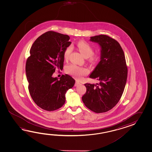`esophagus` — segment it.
Segmentation results:
<instances>
[{"label": "esophagus", "instance_id": "1", "mask_svg": "<svg viewBox=\"0 0 152 152\" xmlns=\"http://www.w3.org/2000/svg\"><path fill=\"white\" fill-rule=\"evenodd\" d=\"M80 84V83H79V81L76 80L75 81V86H77L78 85H79Z\"/></svg>", "mask_w": 152, "mask_h": 152}]
</instances>
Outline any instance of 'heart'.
Masks as SVG:
<instances>
[{
  "label": "heart",
  "mask_w": 152,
  "mask_h": 152,
  "mask_svg": "<svg viewBox=\"0 0 152 152\" xmlns=\"http://www.w3.org/2000/svg\"><path fill=\"white\" fill-rule=\"evenodd\" d=\"M77 47L79 51L85 58H87L90 57L91 61L94 63H97L99 61L101 58L100 53L92 54L94 53V48L90 44L86 41H81L77 43ZM71 50L72 48L71 46H68V47L66 48L64 54L65 58H68ZM66 72L68 74L72 75L77 78H80L83 75H86L88 73V71L86 68L80 67L73 64L67 66L66 67Z\"/></svg>",
  "instance_id": "heart-1"
}]
</instances>
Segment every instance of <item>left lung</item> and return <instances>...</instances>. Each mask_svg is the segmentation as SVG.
Here are the masks:
<instances>
[{"mask_svg": "<svg viewBox=\"0 0 152 152\" xmlns=\"http://www.w3.org/2000/svg\"><path fill=\"white\" fill-rule=\"evenodd\" d=\"M90 41L100 45V61L89 76L98 83L84 84L86 92L82 100L94 113H105L116 105L124 90L128 75L125 55L120 43L108 36L91 37Z\"/></svg>", "mask_w": 152, "mask_h": 152, "instance_id": "8db88e82", "label": "left lung"}]
</instances>
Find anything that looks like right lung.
Segmentation results:
<instances>
[{
	"mask_svg": "<svg viewBox=\"0 0 152 152\" xmlns=\"http://www.w3.org/2000/svg\"><path fill=\"white\" fill-rule=\"evenodd\" d=\"M70 37L54 31L42 34L33 43L26 62L29 93L37 105L49 111L57 110L66 101L65 94L73 87L75 80L68 75L58 80L53 77L55 69L62 70L65 49Z\"/></svg>",
	"mask_w": 152,
	"mask_h": 152,
	"instance_id": "obj_1",
	"label": "right lung"
}]
</instances>
